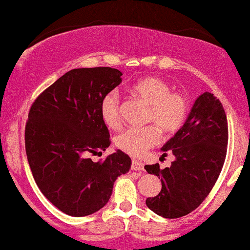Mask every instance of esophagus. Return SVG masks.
Segmentation results:
<instances>
[{
  "label": "esophagus",
  "instance_id": "34e87169",
  "mask_svg": "<svg viewBox=\"0 0 250 250\" xmlns=\"http://www.w3.org/2000/svg\"><path fill=\"white\" fill-rule=\"evenodd\" d=\"M131 169H132V170H135V171H137V170H144V165L142 162H139V161H135L133 160L132 161V165H131Z\"/></svg>",
  "mask_w": 250,
  "mask_h": 250
}]
</instances>
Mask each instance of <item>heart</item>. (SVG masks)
Instances as JSON below:
<instances>
[{"label": "heart", "mask_w": 250, "mask_h": 250, "mask_svg": "<svg viewBox=\"0 0 250 250\" xmlns=\"http://www.w3.org/2000/svg\"><path fill=\"white\" fill-rule=\"evenodd\" d=\"M132 92L150 104L146 122L154 125L123 131L115 138V146L131 156L139 157L158 144L160 130L166 135H173L182 127L187 118L188 104L184 95L173 93L167 82L155 76L139 80L133 84ZM100 114L103 122L109 128L119 127L122 118L117 93L109 92L104 96L100 104Z\"/></svg>", "instance_id": "1"}]
</instances>
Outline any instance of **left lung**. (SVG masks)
<instances>
[{
  "label": "left lung",
  "mask_w": 250,
  "mask_h": 250,
  "mask_svg": "<svg viewBox=\"0 0 250 250\" xmlns=\"http://www.w3.org/2000/svg\"><path fill=\"white\" fill-rule=\"evenodd\" d=\"M228 120L221 101L205 92L198 96L185 124L162 146L175 160L170 167L147 165L146 170L161 179L162 189L147 198V208L165 218H179L198 208L211 192L224 165Z\"/></svg>",
  "instance_id": "8db88e82"
}]
</instances>
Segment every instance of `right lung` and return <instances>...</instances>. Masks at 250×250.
<instances>
[{
	"label": "right lung",
	"instance_id": "1",
	"mask_svg": "<svg viewBox=\"0 0 250 250\" xmlns=\"http://www.w3.org/2000/svg\"><path fill=\"white\" fill-rule=\"evenodd\" d=\"M122 72L108 66L72 69L37 98L25 130L26 154L42 194L58 210L84 217L103 208L118 176L131 158L117 150L94 162L111 144L100 104L122 83Z\"/></svg>",
	"mask_w": 250,
	"mask_h": 250
}]
</instances>
